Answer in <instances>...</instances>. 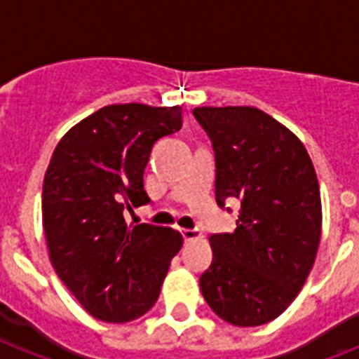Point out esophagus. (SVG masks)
<instances>
[{
    "label": "esophagus",
    "instance_id": "obj_1",
    "mask_svg": "<svg viewBox=\"0 0 359 359\" xmlns=\"http://www.w3.org/2000/svg\"><path fill=\"white\" fill-rule=\"evenodd\" d=\"M180 235H182V238H184L186 242L203 238V233L199 229H180Z\"/></svg>",
    "mask_w": 359,
    "mask_h": 359
}]
</instances>
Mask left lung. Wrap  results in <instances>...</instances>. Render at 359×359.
Masks as SVG:
<instances>
[{"label":"left lung","mask_w":359,"mask_h":359,"mask_svg":"<svg viewBox=\"0 0 359 359\" xmlns=\"http://www.w3.org/2000/svg\"><path fill=\"white\" fill-rule=\"evenodd\" d=\"M194 117L212 141L216 203L240 201L235 233L208 238L203 298L225 323L261 326L292 304L311 272L323 225L317 173L302 141L261 109L196 108Z\"/></svg>","instance_id":"obj_1"}]
</instances>
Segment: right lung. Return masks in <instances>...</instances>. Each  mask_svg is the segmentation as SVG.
<instances>
[{
    "mask_svg": "<svg viewBox=\"0 0 359 359\" xmlns=\"http://www.w3.org/2000/svg\"><path fill=\"white\" fill-rule=\"evenodd\" d=\"M182 128V108L114 104L63 135L42 184V225L59 279L87 313L128 323L158 300L182 236L128 227L124 212L149 205L143 173L152 145Z\"/></svg>",
    "mask_w": 359,
    "mask_h": 359,
    "instance_id": "obj_1",
    "label": "right lung"
}]
</instances>
